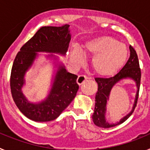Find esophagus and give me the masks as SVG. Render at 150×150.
I'll use <instances>...</instances> for the list:
<instances>
[{
    "label": "esophagus",
    "instance_id": "34e87169",
    "mask_svg": "<svg viewBox=\"0 0 150 150\" xmlns=\"http://www.w3.org/2000/svg\"><path fill=\"white\" fill-rule=\"evenodd\" d=\"M88 79H89V78L87 77L86 76H84V75H79V76H78L77 79H76V83H77L78 85H82Z\"/></svg>",
    "mask_w": 150,
    "mask_h": 150
}]
</instances>
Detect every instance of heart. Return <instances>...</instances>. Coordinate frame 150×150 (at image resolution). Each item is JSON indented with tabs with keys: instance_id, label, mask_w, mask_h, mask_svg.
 <instances>
[{
	"instance_id": "b5f03b06",
	"label": "heart",
	"mask_w": 150,
	"mask_h": 150,
	"mask_svg": "<svg viewBox=\"0 0 150 150\" xmlns=\"http://www.w3.org/2000/svg\"><path fill=\"white\" fill-rule=\"evenodd\" d=\"M84 53L83 54V52ZM84 54L93 56L91 67L98 75L113 76L125 65L128 56L127 46L110 36H100L87 41L83 51L74 47L71 53V62L74 65L84 62Z\"/></svg>"
}]
</instances>
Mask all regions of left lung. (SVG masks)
<instances>
[{"mask_svg": "<svg viewBox=\"0 0 150 150\" xmlns=\"http://www.w3.org/2000/svg\"><path fill=\"white\" fill-rule=\"evenodd\" d=\"M129 59L124 67L120 70V72L117 73L115 76L110 78H95V81L98 83V88L95 95V104L94 113L92 115V120L97 126L107 128L122 124L125 120H128L130 116L133 113L135 107L137 105L139 89H140L141 72H140L138 58H137L136 51L132 46H129ZM132 79L137 86V92L135 96L133 107L132 110L126 116L122 118L120 122L110 123L105 119V112H106L107 102L109 100L111 90L116 83L123 79Z\"/></svg>", "mask_w": 150, "mask_h": 150, "instance_id": "left-lung-1", "label": "left lung"}]
</instances>
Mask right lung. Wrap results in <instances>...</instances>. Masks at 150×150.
I'll return each mask as SVG.
<instances>
[{"mask_svg": "<svg viewBox=\"0 0 150 150\" xmlns=\"http://www.w3.org/2000/svg\"><path fill=\"white\" fill-rule=\"evenodd\" d=\"M69 27L64 25L40 28L16 56L10 76L12 96L18 110L29 120L40 122L55 120L76 97L79 89L77 76L67 72L63 64H57L51 89L44 100L29 101L22 90L25 84V76L39 56L38 52L50 53L46 58L55 61L58 57L54 54L66 55L71 39Z\"/></svg>", "mask_w": 150, "mask_h": 150, "instance_id": "obj_1", "label": "right lung"}]
</instances>
